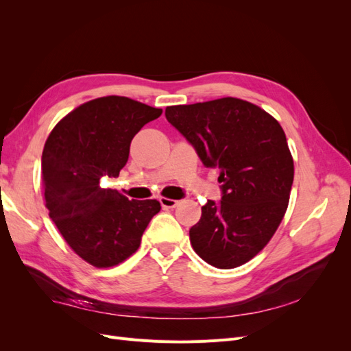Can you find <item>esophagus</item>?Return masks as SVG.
<instances>
[{
  "label": "esophagus",
  "mask_w": 351,
  "mask_h": 351,
  "mask_svg": "<svg viewBox=\"0 0 351 351\" xmlns=\"http://www.w3.org/2000/svg\"><path fill=\"white\" fill-rule=\"evenodd\" d=\"M159 202H161L162 208H165V209H171V208H176V206L180 204V200L168 199V197H161V199H159Z\"/></svg>",
  "instance_id": "1"
}]
</instances>
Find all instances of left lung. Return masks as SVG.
<instances>
[{"label": "left lung", "mask_w": 351, "mask_h": 351, "mask_svg": "<svg viewBox=\"0 0 351 351\" xmlns=\"http://www.w3.org/2000/svg\"><path fill=\"white\" fill-rule=\"evenodd\" d=\"M165 117L222 183L221 200L202 206L190 243L212 267H240L267 246L289 205L294 165L282 127L237 98L174 105Z\"/></svg>", "instance_id": "obj_1"}]
</instances>
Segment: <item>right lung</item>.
Masks as SVG:
<instances>
[{
	"mask_svg": "<svg viewBox=\"0 0 351 351\" xmlns=\"http://www.w3.org/2000/svg\"><path fill=\"white\" fill-rule=\"evenodd\" d=\"M161 114L130 98L104 97L67 114L45 142L42 182L49 217L93 267H114L133 254L161 209L158 200H129L99 184L119 177L133 137Z\"/></svg>",
	"mask_w": 351,
	"mask_h": 351,
	"instance_id": "add662e5",
	"label": "right lung"
}]
</instances>
